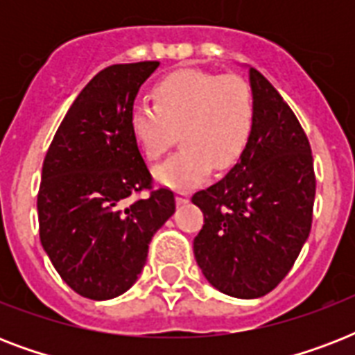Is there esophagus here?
Masks as SVG:
<instances>
[{
    "label": "esophagus",
    "instance_id": "esophagus-1",
    "mask_svg": "<svg viewBox=\"0 0 355 355\" xmlns=\"http://www.w3.org/2000/svg\"><path fill=\"white\" fill-rule=\"evenodd\" d=\"M177 202L178 205H186V202H189L188 191H177Z\"/></svg>",
    "mask_w": 355,
    "mask_h": 355
}]
</instances>
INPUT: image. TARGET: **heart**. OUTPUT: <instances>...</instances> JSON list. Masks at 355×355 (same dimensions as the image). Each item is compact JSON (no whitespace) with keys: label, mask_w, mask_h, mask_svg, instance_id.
Returning <instances> with one entry per match:
<instances>
[{"label":"heart","mask_w":355,"mask_h":355,"mask_svg":"<svg viewBox=\"0 0 355 355\" xmlns=\"http://www.w3.org/2000/svg\"><path fill=\"white\" fill-rule=\"evenodd\" d=\"M153 99L155 105H134L130 130L149 160H158L180 132L182 149L155 169L164 186L197 188L214 166L217 171L236 166L250 144L256 107L250 86L239 75L184 69L158 80Z\"/></svg>","instance_id":"heart-1"}]
</instances>
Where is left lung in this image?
I'll return each mask as SVG.
<instances>
[{
  "instance_id": "8db88e82",
  "label": "left lung",
  "mask_w": 355,
  "mask_h": 355,
  "mask_svg": "<svg viewBox=\"0 0 355 355\" xmlns=\"http://www.w3.org/2000/svg\"><path fill=\"white\" fill-rule=\"evenodd\" d=\"M256 121L236 166L191 197L205 214L193 239L211 286L236 298L270 293L291 270L311 230L313 156L308 136L276 88L250 68Z\"/></svg>"
}]
</instances>
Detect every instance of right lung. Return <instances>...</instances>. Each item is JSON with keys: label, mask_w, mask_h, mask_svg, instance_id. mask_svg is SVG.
<instances>
[{"label": "right lung", "mask_w": 355, "mask_h": 355, "mask_svg": "<svg viewBox=\"0 0 355 355\" xmlns=\"http://www.w3.org/2000/svg\"><path fill=\"white\" fill-rule=\"evenodd\" d=\"M156 60L114 64L83 88L44 158L38 189L40 241L80 297L108 300L144 269L155 232L175 211L169 188L153 177L130 130L139 86ZM144 191L147 198H139Z\"/></svg>", "instance_id": "obj_1"}]
</instances>
